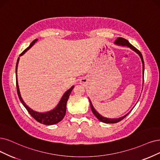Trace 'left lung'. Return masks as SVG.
Segmentation results:
<instances>
[{
    "instance_id": "obj_1",
    "label": "left lung",
    "mask_w": 160,
    "mask_h": 160,
    "mask_svg": "<svg viewBox=\"0 0 160 160\" xmlns=\"http://www.w3.org/2000/svg\"><path fill=\"white\" fill-rule=\"evenodd\" d=\"M115 44L117 45H119V46H122V47H129L130 49H132V51H134V52H136L137 53V54L139 55V57H140L141 58V61H142V74H143V82H144V60H143V57H142V55L141 52L137 49H136L135 47L132 45L131 43H130L128 42V41L124 39V38H118L115 41ZM89 101H90V107H91V109L92 111V113H93V115H95L97 118L98 119H99L100 121H102L103 122H105V123H109V124H113V123H117L118 122L121 121V120H122L124 118H125L131 111L129 112V113H128L127 114H126L125 115H124L121 117H119V118H117V119H111V118H107V117H105L102 115H100L98 112L95 109V108H93V106L92 105V103L91 102V100L89 99ZM133 109V108H132ZM132 109L131 110H132Z\"/></svg>"
}]
</instances>
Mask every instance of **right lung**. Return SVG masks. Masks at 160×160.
Listing matches in <instances>:
<instances>
[{"label": "right lung", "instance_id": "1", "mask_svg": "<svg viewBox=\"0 0 160 160\" xmlns=\"http://www.w3.org/2000/svg\"><path fill=\"white\" fill-rule=\"evenodd\" d=\"M38 40V39H35V40H33L30 43V45H29V46L28 47H27V48L21 53V54L20 55V57L22 56L27 51H28L29 49H30L31 47L37 42ZM19 60H20V57H18V58L17 62H16V87H17L18 95L19 99L20 100V102H22V103L23 104V105L24 106L26 109L28 110L29 113L30 114L35 120L40 123L44 124V125H55V124H57V123L60 122L61 121H62L65 114H66L67 103L68 98L71 93V92L72 91L73 88H74V86H72L69 90H68L66 92L63 94V96H62L58 103L56 107L53 109H51L49 111L42 112V113H41V112H38L36 111H34L32 108H29L28 105H26V103L24 102V101H23L22 96H21L20 92L19 90L18 83V78H17L18 64Z\"/></svg>", "mask_w": 160, "mask_h": 160}]
</instances>
